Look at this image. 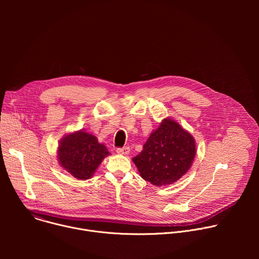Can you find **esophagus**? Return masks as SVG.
<instances>
[{
    "mask_svg": "<svg viewBox=\"0 0 259 259\" xmlns=\"http://www.w3.org/2000/svg\"><path fill=\"white\" fill-rule=\"evenodd\" d=\"M117 154L119 155H128L129 152H130V149L129 146H124V147H118V149L116 150Z\"/></svg>",
    "mask_w": 259,
    "mask_h": 259,
    "instance_id": "obj_1",
    "label": "esophagus"
}]
</instances>
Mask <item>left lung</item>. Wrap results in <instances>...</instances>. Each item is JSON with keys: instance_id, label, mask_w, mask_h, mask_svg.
<instances>
[{"instance_id": "1", "label": "left lung", "mask_w": 259, "mask_h": 259, "mask_svg": "<svg viewBox=\"0 0 259 259\" xmlns=\"http://www.w3.org/2000/svg\"><path fill=\"white\" fill-rule=\"evenodd\" d=\"M196 156L193 135L176 121L164 119L132 161L140 176L156 187L174 183L191 168Z\"/></svg>"}]
</instances>
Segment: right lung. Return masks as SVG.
Returning <instances> with one entry per match:
<instances>
[{
	"label": "right lung",
	"instance_id": "right-lung-1",
	"mask_svg": "<svg viewBox=\"0 0 259 259\" xmlns=\"http://www.w3.org/2000/svg\"><path fill=\"white\" fill-rule=\"evenodd\" d=\"M57 158L60 166L80 180L89 179L109 155L104 144L82 130L65 135L59 142Z\"/></svg>",
	"mask_w": 259,
	"mask_h": 259
}]
</instances>
